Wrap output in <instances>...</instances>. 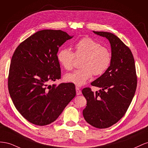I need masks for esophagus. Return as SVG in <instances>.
I'll return each mask as SVG.
<instances>
[{"instance_id":"34e87169","label":"esophagus","mask_w":148,"mask_h":148,"mask_svg":"<svg viewBox=\"0 0 148 148\" xmlns=\"http://www.w3.org/2000/svg\"><path fill=\"white\" fill-rule=\"evenodd\" d=\"M75 90H76V94H77V95H81V94L82 92H81V89H80V88L78 87H75Z\"/></svg>"}]
</instances>
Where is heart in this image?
<instances>
[{
    "label": "heart",
    "mask_w": 148,
    "mask_h": 148,
    "mask_svg": "<svg viewBox=\"0 0 148 148\" xmlns=\"http://www.w3.org/2000/svg\"><path fill=\"white\" fill-rule=\"evenodd\" d=\"M75 52L63 48L58 53V60L67 71L73 69L75 58H81L82 69L75 70L65 75L67 82L82 86L89 80L92 74L96 76L103 74L109 68L112 60V53L107 47L90 37H84L74 45Z\"/></svg>",
    "instance_id": "b5f03b06"
}]
</instances>
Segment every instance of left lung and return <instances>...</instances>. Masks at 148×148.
Returning a JSON list of instances; mask_svg holds the SVG:
<instances>
[{"label": "left lung", "instance_id": "obj_1", "mask_svg": "<svg viewBox=\"0 0 148 148\" xmlns=\"http://www.w3.org/2000/svg\"><path fill=\"white\" fill-rule=\"evenodd\" d=\"M94 33L109 40L112 60L107 71L91 83L101 89L95 92L90 87L82 89L87 100L82 113L90 125L106 128L119 121L127 111L136 89L137 75L133 54L119 37L108 32Z\"/></svg>", "mask_w": 148, "mask_h": 148}]
</instances>
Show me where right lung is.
I'll use <instances>...</instances> for the list:
<instances>
[{
    "label": "right lung",
    "mask_w": 148,
    "mask_h": 148,
    "mask_svg": "<svg viewBox=\"0 0 148 148\" xmlns=\"http://www.w3.org/2000/svg\"><path fill=\"white\" fill-rule=\"evenodd\" d=\"M72 38L58 29H43L22 41L12 56L8 88L16 110L30 123L55 121L76 95L74 84L48 85L61 78L59 48Z\"/></svg>",
    "instance_id": "1"
}]
</instances>
